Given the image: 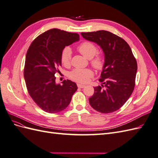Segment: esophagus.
Masks as SVG:
<instances>
[{
    "mask_svg": "<svg viewBox=\"0 0 158 158\" xmlns=\"http://www.w3.org/2000/svg\"><path fill=\"white\" fill-rule=\"evenodd\" d=\"M77 87L79 88H83L85 87V85H83V84H80V83H77Z\"/></svg>",
    "mask_w": 158,
    "mask_h": 158,
    "instance_id": "esophagus-1",
    "label": "esophagus"
}]
</instances>
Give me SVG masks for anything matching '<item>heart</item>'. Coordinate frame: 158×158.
<instances>
[{
	"instance_id": "1",
	"label": "heart",
	"mask_w": 158,
	"mask_h": 158,
	"mask_svg": "<svg viewBox=\"0 0 158 158\" xmlns=\"http://www.w3.org/2000/svg\"><path fill=\"white\" fill-rule=\"evenodd\" d=\"M79 51L87 59H91V65L98 70L102 69L105 64V59L102 55H97L98 47L94 43L90 41H84L77 47ZM72 52L69 47H65L63 50L60 55V61L64 67H68L71 63ZM94 75L89 69H75L72 71L69 77L73 80L79 83H85Z\"/></svg>"
}]
</instances>
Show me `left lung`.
Wrapping results in <instances>:
<instances>
[{"label":"left lung","mask_w":158,"mask_h":158,"mask_svg":"<svg viewBox=\"0 0 158 158\" xmlns=\"http://www.w3.org/2000/svg\"><path fill=\"white\" fill-rule=\"evenodd\" d=\"M102 48L105 64L94 94L89 99L91 106L102 114L118 110L134 89L137 64L130 47L125 40L107 31L81 33Z\"/></svg>","instance_id":"left-lung-1"}]
</instances>
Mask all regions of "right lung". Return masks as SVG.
Masks as SVG:
<instances>
[{
    "label": "right lung",
    "mask_w": 158,
    "mask_h": 158,
    "mask_svg": "<svg viewBox=\"0 0 158 158\" xmlns=\"http://www.w3.org/2000/svg\"><path fill=\"white\" fill-rule=\"evenodd\" d=\"M79 40L77 33L52 29L38 36L27 51L24 68L26 86L31 98L45 112L64 110L77 90L70 80H64L62 85L56 84L55 74L61 66L64 48Z\"/></svg>",
    "instance_id": "add662e5"
}]
</instances>
